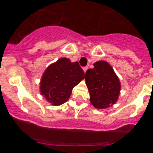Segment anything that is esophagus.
Listing matches in <instances>:
<instances>
[{
  "instance_id": "obj_1",
  "label": "esophagus",
  "mask_w": 153,
  "mask_h": 153,
  "mask_svg": "<svg viewBox=\"0 0 153 153\" xmlns=\"http://www.w3.org/2000/svg\"><path fill=\"white\" fill-rule=\"evenodd\" d=\"M83 69V71H84V72L86 73V70H88V67H84Z\"/></svg>"
}]
</instances>
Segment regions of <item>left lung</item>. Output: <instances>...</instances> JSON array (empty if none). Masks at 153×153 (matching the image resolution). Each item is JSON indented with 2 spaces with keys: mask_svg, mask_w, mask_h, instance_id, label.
I'll use <instances>...</instances> for the list:
<instances>
[{
  "mask_svg": "<svg viewBox=\"0 0 153 153\" xmlns=\"http://www.w3.org/2000/svg\"><path fill=\"white\" fill-rule=\"evenodd\" d=\"M86 72V83L90 102L97 109H106L117 102L121 86L111 66L106 61L96 62Z\"/></svg>",
  "mask_w": 153,
  "mask_h": 153,
  "instance_id": "8db88e82",
  "label": "left lung"
}]
</instances>
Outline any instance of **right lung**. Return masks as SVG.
<instances>
[{
    "label": "right lung",
    "mask_w": 153,
    "mask_h": 153,
    "mask_svg": "<svg viewBox=\"0 0 153 153\" xmlns=\"http://www.w3.org/2000/svg\"><path fill=\"white\" fill-rule=\"evenodd\" d=\"M84 77L78 62L61 58L45 70L40 83V93L52 105L59 106L68 100L73 88Z\"/></svg>",
    "instance_id": "add662e5"
}]
</instances>
